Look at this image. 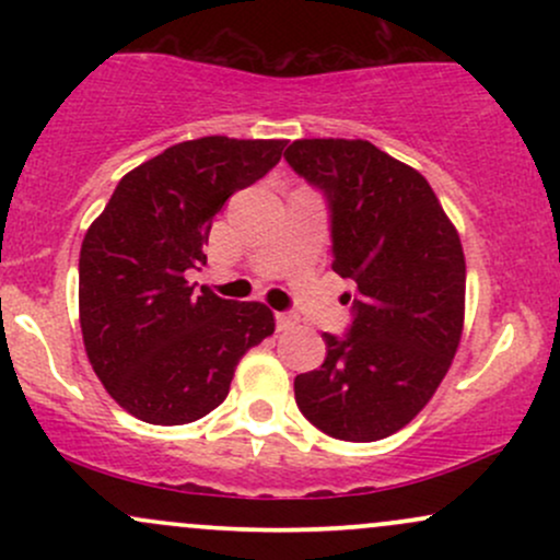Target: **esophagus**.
<instances>
[{
    "instance_id": "obj_1",
    "label": "esophagus",
    "mask_w": 560,
    "mask_h": 560,
    "mask_svg": "<svg viewBox=\"0 0 560 560\" xmlns=\"http://www.w3.org/2000/svg\"><path fill=\"white\" fill-rule=\"evenodd\" d=\"M298 324H300L298 313H292V311H279V313H276V329H279V331L294 329V326H298Z\"/></svg>"
}]
</instances>
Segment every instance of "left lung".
<instances>
[{
  "label": "left lung",
  "mask_w": 560,
  "mask_h": 560,
  "mask_svg": "<svg viewBox=\"0 0 560 560\" xmlns=\"http://www.w3.org/2000/svg\"><path fill=\"white\" fill-rule=\"evenodd\" d=\"M284 160L324 195L331 268L352 281L350 326L324 331V363L294 378V400L334 440H384L429 402L458 350V231L427 178L371 141L300 139Z\"/></svg>",
  "instance_id": "8db88e82"
}]
</instances>
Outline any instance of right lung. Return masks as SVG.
<instances>
[{
    "instance_id": "right-lung-1",
    "label": "right lung",
    "mask_w": 560,
    "mask_h": 560,
    "mask_svg": "<svg viewBox=\"0 0 560 560\" xmlns=\"http://www.w3.org/2000/svg\"><path fill=\"white\" fill-rule=\"evenodd\" d=\"M281 139L205 137L126 173L81 244L86 355L113 400L160 427L191 423L226 400L236 363L273 334L260 302L195 289L186 271L218 210L281 160Z\"/></svg>"
}]
</instances>
